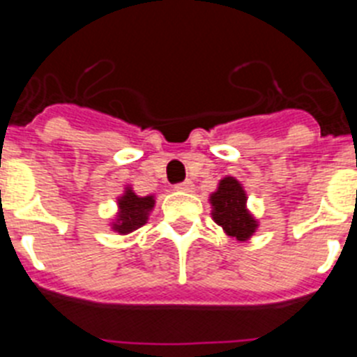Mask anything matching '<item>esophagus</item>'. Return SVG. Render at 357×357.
<instances>
[{
	"instance_id": "obj_1",
	"label": "esophagus",
	"mask_w": 357,
	"mask_h": 357,
	"mask_svg": "<svg viewBox=\"0 0 357 357\" xmlns=\"http://www.w3.org/2000/svg\"><path fill=\"white\" fill-rule=\"evenodd\" d=\"M175 189L176 191H184V193H191V191L195 189V185L191 181H184V182H181V184H176Z\"/></svg>"
}]
</instances>
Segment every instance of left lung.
Instances as JSON below:
<instances>
[{"mask_svg": "<svg viewBox=\"0 0 357 357\" xmlns=\"http://www.w3.org/2000/svg\"><path fill=\"white\" fill-rule=\"evenodd\" d=\"M213 218L230 238L247 241L257 229V222L247 209V193L234 176L220 181L216 193L211 195Z\"/></svg>", "mask_w": 357, "mask_h": 357, "instance_id": "8db88e82", "label": "left lung"}]
</instances>
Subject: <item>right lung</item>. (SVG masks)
I'll use <instances>...</instances> for the list:
<instances>
[{"instance_id": "right-lung-1", "label": "right lung", "mask_w": 357, "mask_h": 357, "mask_svg": "<svg viewBox=\"0 0 357 357\" xmlns=\"http://www.w3.org/2000/svg\"><path fill=\"white\" fill-rule=\"evenodd\" d=\"M155 206L153 197H137L130 188L125 191L121 198H118L119 213L112 229L118 230L119 234H128L132 230L139 229L146 223L148 214Z\"/></svg>"}]
</instances>
